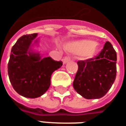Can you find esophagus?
<instances>
[{
  "mask_svg": "<svg viewBox=\"0 0 126 126\" xmlns=\"http://www.w3.org/2000/svg\"><path fill=\"white\" fill-rule=\"evenodd\" d=\"M70 61V57H65L64 59H63V62L64 64H65V63H67L68 61Z\"/></svg>",
  "mask_w": 126,
  "mask_h": 126,
  "instance_id": "obj_1",
  "label": "esophagus"
}]
</instances>
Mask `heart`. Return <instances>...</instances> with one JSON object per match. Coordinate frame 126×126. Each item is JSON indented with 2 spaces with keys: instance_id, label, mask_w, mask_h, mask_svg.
Returning a JSON list of instances; mask_svg holds the SVG:
<instances>
[{
  "instance_id": "b5f03b06",
  "label": "heart",
  "mask_w": 126,
  "mask_h": 126,
  "mask_svg": "<svg viewBox=\"0 0 126 126\" xmlns=\"http://www.w3.org/2000/svg\"><path fill=\"white\" fill-rule=\"evenodd\" d=\"M65 49L73 54H82L86 58L92 59L100 52V45L97 42H92L89 40H80L67 44L65 45Z\"/></svg>"
}]
</instances>
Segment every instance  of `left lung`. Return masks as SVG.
I'll return each mask as SVG.
<instances>
[{
    "instance_id": "1",
    "label": "left lung",
    "mask_w": 126,
    "mask_h": 126,
    "mask_svg": "<svg viewBox=\"0 0 126 126\" xmlns=\"http://www.w3.org/2000/svg\"><path fill=\"white\" fill-rule=\"evenodd\" d=\"M116 52L110 42L98 56L79 61L73 87L83 98L99 99L111 89L116 75Z\"/></svg>"
}]
</instances>
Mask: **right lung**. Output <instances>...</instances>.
Instances as JSON below:
<instances>
[{
    "label": "right lung",
    "instance_id": "right-lung-1",
    "mask_svg": "<svg viewBox=\"0 0 126 126\" xmlns=\"http://www.w3.org/2000/svg\"><path fill=\"white\" fill-rule=\"evenodd\" d=\"M37 33L23 35L12 47L7 71L16 92L25 98L42 96L51 85L52 73L62 66L61 61L43 57L34 49L39 46Z\"/></svg>",
    "mask_w": 126,
    "mask_h": 126
}]
</instances>
